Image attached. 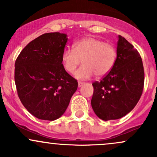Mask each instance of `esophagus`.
<instances>
[{
    "label": "esophagus",
    "instance_id": "esophagus-1",
    "mask_svg": "<svg viewBox=\"0 0 157 157\" xmlns=\"http://www.w3.org/2000/svg\"><path fill=\"white\" fill-rule=\"evenodd\" d=\"M84 84H85V83H84V82H78V85L79 88H80V87H82V85H84Z\"/></svg>",
    "mask_w": 157,
    "mask_h": 157
}]
</instances>
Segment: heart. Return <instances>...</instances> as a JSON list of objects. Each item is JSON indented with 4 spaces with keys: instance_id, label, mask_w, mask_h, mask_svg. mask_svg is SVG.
Segmentation results:
<instances>
[{
    "instance_id": "1",
    "label": "heart",
    "mask_w": 157,
    "mask_h": 157,
    "mask_svg": "<svg viewBox=\"0 0 157 157\" xmlns=\"http://www.w3.org/2000/svg\"><path fill=\"white\" fill-rule=\"evenodd\" d=\"M72 48L64 50L61 60L69 73H73L82 60L84 65L75 73L78 79H88L94 74L97 77L107 75L117 59V50L115 45L94 37L81 38L73 44Z\"/></svg>"
}]
</instances>
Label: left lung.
I'll use <instances>...</instances> for the list:
<instances>
[{"label":"left lung","mask_w":157,"mask_h":157,"mask_svg":"<svg viewBox=\"0 0 157 157\" xmlns=\"http://www.w3.org/2000/svg\"><path fill=\"white\" fill-rule=\"evenodd\" d=\"M144 85V70L140 55L132 44L119 35L113 68L100 82L92 83L93 110L104 121L123 117L138 103Z\"/></svg>","instance_id":"obj_1"}]
</instances>
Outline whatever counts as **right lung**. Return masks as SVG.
<instances>
[{"mask_svg":"<svg viewBox=\"0 0 157 157\" xmlns=\"http://www.w3.org/2000/svg\"><path fill=\"white\" fill-rule=\"evenodd\" d=\"M66 34L40 35L22 49L15 62L17 94L25 109L36 118L53 121L60 117L78 88L76 79L63 66Z\"/></svg>","mask_w":157,"mask_h":157,"instance_id":"obj_1","label":"right lung"}]
</instances>
